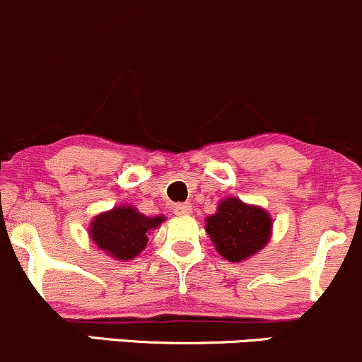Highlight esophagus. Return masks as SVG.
<instances>
[{"instance_id": "obj_1", "label": "esophagus", "mask_w": 362, "mask_h": 362, "mask_svg": "<svg viewBox=\"0 0 362 362\" xmlns=\"http://www.w3.org/2000/svg\"><path fill=\"white\" fill-rule=\"evenodd\" d=\"M174 214H176V216H188V214H192V204L186 202V204L176 205V207H174Z\"/></svg>"}]
</instances>
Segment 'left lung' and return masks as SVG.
Wrapping results in <instances>:
<instances>
[{"mask_svg": "<svg viewBox=\"0 0 362 362\" xmlns=\"http://www.w3.org/2000/svg\"><path fill=\"white\" fill-rule=\"evenodd\" d=\"M205 231L229 262H243L254 257L273 236V219L266 209L245 204L238 197H226L217 211L205 217Z\"/></svg>", "mask_w": 362, "mask_h": 362, "instance_id": "obj_1", "label": "left lung"}]
</instances>
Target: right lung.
<instances>
[{
  "label": "right lung",
  "mask_w": 362,
  "mask_h": 362,
  "mask_svg": "<svg viewBox=\"0 0 362 362\" xmlns=\"http://www.w3.org/2000/svg\"><path fill=\"white\" fill-rule=\"evenodd\" d=\"M165 216L148 217L134 205H115L107 212H100L89 223V238L108 257L127 262L145 250L150 231L157 229Z\"/></svg>",
  "instance_id": "right-lung-1"
}]
</instances>
